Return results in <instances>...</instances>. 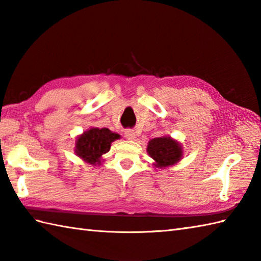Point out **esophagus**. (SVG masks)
Wrapping results in <instances>:
<instances>
[{
  "mask_svg": "<svg viewBox=\"0 0 261 261\" xmlns=\"http://www.w3.org/2000/svg\"><path fill=\"white\" fill-rule=\"evenodd\" d=\"M124 136L127 140H135L136 139V132L135 130L127 129L124 131Z\"/></svg>",
  "mask_w": 261,
  "mask_h": 261,
  "instance_id": "1",
  "label": "esophagus"
}]
</instances>
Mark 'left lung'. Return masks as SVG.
I'll return each mask as SVG.
<instances>
[{"label":"left lung","instance_id":"obj_1","mask_svg":"<svg viewBox=\"0 0 261 261\" xmlns=\"http://www.w3.org/2000/svg\"><path fill=\"white\" fill-rule=\"evenodd\" d=\"M147 152L153 159L152 165L160 169L179 163L184 153L180 142L168 136L151 139L148 142Z\"/></svg>","mask_w":261,"mask_h":261}]
</instances>
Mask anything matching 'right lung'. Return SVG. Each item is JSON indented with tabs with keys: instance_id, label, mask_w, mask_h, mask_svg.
Returning a JSON list of instances; mask_svg holds the SVG:
<instances>
[{
	"instance_id": "obj_1",
	"label": "right lung",
	"mask_w": 261,
	"mask_h": 261,
	"mask_svg": "<svg viewBox=\"0 0 261 261\" xmlns=\"http://www.w3.org/2000/svg\"><path fill=\"white\" fill-rule=\"evenodd\" d=\"M121 136L108 127H90L77 137L75 153L77 157L90 165H101L102 156L107 153L112 142L120 139Z\"/></svg>"
}]
</instances>
